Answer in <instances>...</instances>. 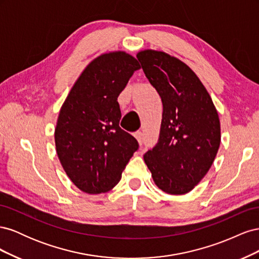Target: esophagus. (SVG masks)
I'll list each match as a JSON object with an SVG mask.
<instances>
[{
    "mask_svg": "<svg viewBox=\"0 0 259 259\" xmlns=\"http://www.w3.org/2000/svg\"><path fill=\"white\" fill-rule=\"evenodd\" d=\"M134 136H135V138L137 139V142H138L140 145H142L143 142H144V134H143V132H142V131L135 132V133H134Z\"/></svg>",
    "mask_w": 259,
    "mask_h": 259,
    "instance_id": "obj_1",
    "label": "esophagus"
}]
</instances>
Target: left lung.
Instances as JSON below:
<instances>
[{
	"label": "left lung",
	"mask_w": 259,
	"mask_h": 259,
	"mask_svg": "<svg viewBox=\"0 0 259 259\" xmlns=\"http://www.w3.org/2000/svg\"><path fill=\"white\" fill-rule=\"evenodd\" d=\"M137 58L159 93L163 114L159 142L144 155L159 189L171 195L190 192L206 175L221 145V122L205 86L190 67L154 50Z\"/></svg>",
	"instance_id": "left-lung-1"
}]
</instances>
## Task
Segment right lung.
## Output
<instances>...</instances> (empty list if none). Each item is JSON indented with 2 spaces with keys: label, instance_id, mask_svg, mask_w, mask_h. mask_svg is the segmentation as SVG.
Segmentation results:
<instances>
[{
  "label": "right lung",
  "instance_id": "1",
  "mask_svg": "<svg viewBox=\"0 0 259 259\" xmlns=\"http://www.w3.org/2000/svg\"><path fill=\"white\" fill-rule=\"evenodd\" d=\"M139 68L123 51L101 54L86 66L60 108L56 152L67 176L85 193L111 190L138 149L137 140L120 127L117 97Z\"/></svg>",
  "mask_w": 259,
  "mask_h": 259
}]
</instances>
